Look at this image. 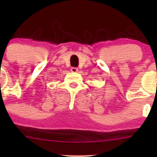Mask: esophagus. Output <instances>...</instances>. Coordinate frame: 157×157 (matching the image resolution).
<instances>
[{
    "label": "esophagus",
    "mask_w": 157,
    "mask_h": 157,
    "mask_svg": "<svg viewBox=\"0 0 157 157\" xmlns=\"http://www.w3.org/2000/svg\"><path fill=\"white\" fill-rule=\"evenodd\" d=\"M71 72H73V73H76V72H77V71H78V68H75V67H72L71 68Z\"/></svg>",
    "instance_id": "esophagus-1"
}]
</instances>
